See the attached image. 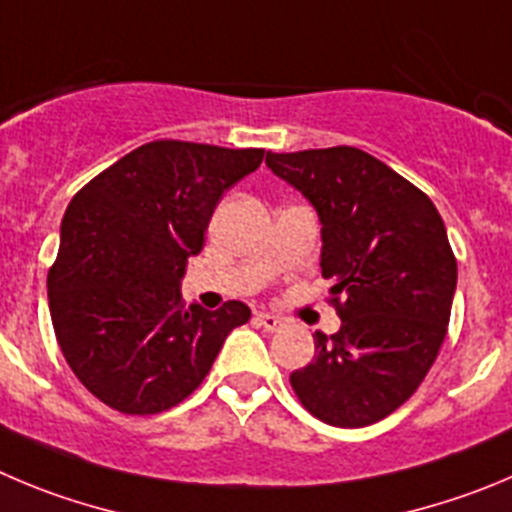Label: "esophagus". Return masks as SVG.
Masks as SVG:
<instances>
[{
  "label": "esophagus",
  "mask_w": 512,
  "mask_h": 512,
  "mask_svg": "<svg viewBox=\"0 0 512 512\" xmlns=\"http://www.w3.org/2000/svg\"><path fill=\"white\" fill-rule=\"evenodd\" d=\"M257 323H260V326L265 328V331H270V333L285 328L283 318H278V315H272V313H257Z\"/></svg>",
  "instance_id": "esophagus-1"
}]
</instances>
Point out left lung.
I'll list each match as a JSON object with an SVG mask.
<instances>
[{
    "label": "left lung",
    "mask_w": 512,
    "mask_h": 512,
    "mask_svg": "<svg viewBox=\"0 0 512 512\" xmlns=\"http://www.w3.org/2000/svg\"><path fill=\"white\" fill-rule=\"evenodd\" d=\"M272 174L321 217V270L341 331L315 333L290 374L300 404L331 427H369L432 369L450 323L457 260L432 199L353 146L267 151Z\"/></svg>",
    "instance_id": "obj_1"
}]
</instances>
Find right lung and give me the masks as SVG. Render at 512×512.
I'll return each instance as SVG.
<instances>
[{
	"label": "right lung",
	"instance_id": "obj_1",
	"mask_svg": "<svg viewBox=\"0 0 512 512\" xmlns=\"http://www.w3.org/2000/svg\"><path fill=\"white\" fill-rule=\"evenodd\" d=\"M262 148L151 141L73 197L47 272L52 328L80 384L123 414H159L204 381L250 308H184L186 260L199 255L219 199L262 164Z\"/></svg>",
	"mask_w": 512,
	"mask_h": 512
}]
</instances>
